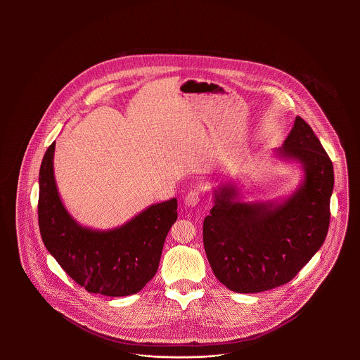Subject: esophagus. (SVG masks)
<instances>
[{"instance_id":"1","label":"esophagus","mask_w":360,"mask_h":360,"mask_svg":"<svg viewBox=\"0 0 360 360\" xmlns=\"http://www.w3.org/2000/svg\"><path fill=\"white\" fill-rule=\"evenodd\" d=\"M200 201H201V194H200V191H190L187 195H186V198H184V204L186 206H195L200 204Z\"/></svg>"}]
</instances>
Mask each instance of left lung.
Wrapping results in <instances>:
<instances>
[{
  "label": "left lung",
  "instance_id": "left-lung-1",
  "mask_svg": "<svg viewBox=\"0 0 360 360\" xmlns=\"http://www.w3.org/2000/svg\"><path fill=\"white\" fill-rule=\"evenodd\" d=\"M278 159L297 162L302 180L285 198L243 201L234 181L213 190L204 247L216 278L241 294L291 281L323 245L330 224L333 163L308 123L297 116Z\"/></svg>",
  "mask_w": 360,
  "mask_h": 360
}]
</instances>
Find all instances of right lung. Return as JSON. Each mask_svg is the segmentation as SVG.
Wrapping results in <instances>:
<instances>
[{
  "instance_id": "add662e5",
  "label": "right lung",
  "mask_w": 360,
  "mask_h": 360,
  "mask_svg": "<svg viewBox=\"0 0 360 360\" xmlns=\"http://www.w3.org/2000/svg\"><path fill=\"white\" fill-rule=\"evenodd\" d=\"M55 143L39 174V226L46 248L89 292L127 297L158 270L163 243L177 220V200L153 204L124 224L97 230L82 226L63 205L53 176Z\"/></svg>"
}]
</instances>
